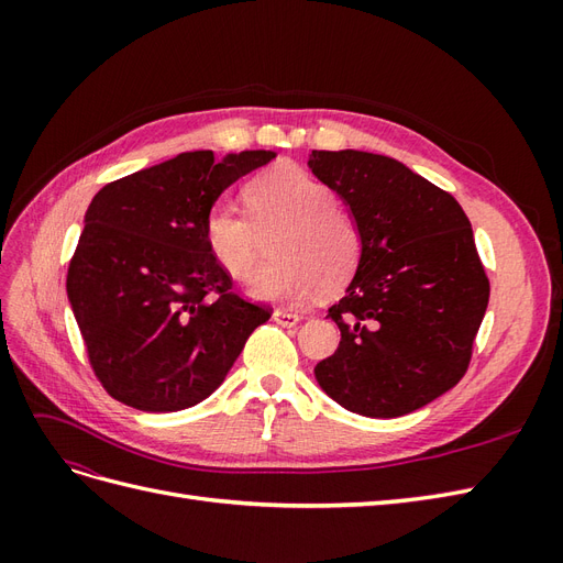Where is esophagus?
Returning <instances> with one entry per match:
<instances>
[{
    "instance_id": "esophagus-1",
    "label": "esophagus",
    "mask_w": 563,
    "mask_h": 563,
    "mask_svg": "<svg viewBox=\"0 0 563 563\" xmlns=\"http://www.w3.org/2000/svg\"><path fill=\"white\" fill-rule=\"evenodd\" d=\"M272 319H275L279 327H284V329H291V327H296V323L300 321V314H296V312H286V310H275V314H272Z\"/></svg>"
}]
</instances>
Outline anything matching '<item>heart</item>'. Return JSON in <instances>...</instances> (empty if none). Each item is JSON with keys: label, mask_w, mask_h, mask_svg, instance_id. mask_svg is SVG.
Here are the masks:
<instances>
[{"label": "heart", "mask_w": 563, "mask_h": 563, "mask_svg": "<svg viewBox=\"0 0 563 563\" xmlns=\"http://www.w3.org/2000/svg\"><path fill=\"white\" fill-rule=\"evenodd\" d=\"M247 220L232 207H216L203 236L216 263L244 279L258 263V232L282 228L269 246L272 261L249 282V294L269 302H302L317 288L333 294L362 258L354 218L333 209L331 187L298 166H275L244 187Z\"/></svg>", "instance_id": "obj_1"}]
</instances>
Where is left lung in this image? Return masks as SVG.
<instances>
[{"label": "left lung", "mask_w": 563, "mask_h": 563, "mask_svg": "<svg viewBox=\"0 0 563 563\" xmlns=\"http://www.w3.org/2000/svg\"><path fill=\"white\" fill-rule=\"evenodd\" d=\"M312 174L343 199L362 258L329 308L340 345L314 366L352 413L399 418L465 376L488 277L463 207L406 164L362 150H312Z\"/></svg>", "instance_id": "obj_1"}]
</instances>
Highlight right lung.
<instances>
[{"label":"right lung","mask_w":563,"mask_h":563,"mask_svg":"<svg viewBox=\"0 0 563 563\" xmlns=\"http://www.w3.org/2000/svg\"><path fill=\"white\" fill-rule=\"evenodd\" d=\"M272 150L183 152L100 190L67 269V300L110 397L147 413L207 399L269 310L232 291L203 236L213 203Z\"/></svg>","instance_id":"right-lung-1"}]
</instances>
